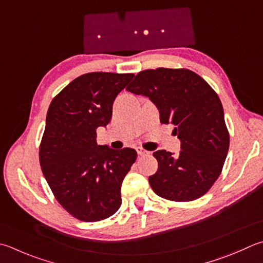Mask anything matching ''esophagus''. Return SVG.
Masks as SVG:
<instances>
[{
    "mask_svg": "<svg viewBox=\"0 0 263 263\" xmlns=\"http://www.w3.org/2000/svg\"><path fill=\"white\" fill-rule=\"evenodd\" d=\"M136 151L138 153V156H147V155H150V152L144 150V148H143V147H137Z\"/></svg>",
    "mask_w": 263,
    "mask_h": 263,
    "instance_id": "1",
    "label": "esophagus"
}]
</instances>
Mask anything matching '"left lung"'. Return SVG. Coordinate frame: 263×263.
Returning a JSON list of instances; mask_svg holds the SVG:
<instances>
[{"label": "left lung", "mask_w": 263, "mask_h": 263, "mask_svg": "<svg viewBox=\"0 0 263 263\" xmlns=\"http://www.w3.org/2000/svg\"><path fill=\"white\" fill-rule=\"evenodd\" d=\"M156 104L160 122L174 125L181 148L174 156L158 150V171L148 177L152 190L172 201H191L219 178L229 150L222 103L204 79L186 68L141 71L127 87Z\"/></svg>", "instance_id": "left-lung-1"}]
</instances>
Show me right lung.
<instances>
[{
    "label": "right lung",
    "mask_w": 263,
    "mask_h": 263,
    "mask_svg": "<svg viewBox=\"0 0 263 263\" xmlns=\"http://www.w3.org/2000/svg\"><path fill=\"white\" fill-rule=\"evenodd\" d=\"M133 73L83 74L53 97L39 158L57 201L76 219H107L121 206V183L135 162L130 147L97 144L96 129L108 125L112 105Z\"/></svg>",
    "instance_id": "add662e5"
}]
</instances>
